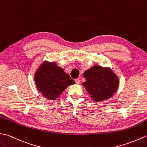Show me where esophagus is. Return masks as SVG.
<instances>
[{
    "label": "esophagus",
    "mask_w": 147,
    "mask_h": 147,
    "mask_svg": "<svg viewBox=\"0 0 147 147\" xmlns=\"http://www.w3.org/2000/svg\"><path fill=\"white\" fill-rule=\"evenodd\" d=\"M75 81H76V84H80V79H76V80H75Z\"/></svg>",
    "instance_id": "34e87169"
}]
</instances>
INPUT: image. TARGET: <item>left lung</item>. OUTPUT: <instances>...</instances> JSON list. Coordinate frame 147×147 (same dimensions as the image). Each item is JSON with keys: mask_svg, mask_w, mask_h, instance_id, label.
Returning <instances> with one entry per match:
<instances>
[{"mask_svg": "<svg viewBox=\"0 0 147 147\" xmlns=\"http://www.w3.org/2000/svg\"><path fill=\"white\" fill-rule=\"evenodd\" d=\"M86 82L83 86L96 102L106 100L111 97L118 89V77L108 68L95 65L84 74Z\"/></svg>", "mask_w": 147, "mask_h": 147, "instance_id": "obj_1", "label": "left lung"}]
</instances>
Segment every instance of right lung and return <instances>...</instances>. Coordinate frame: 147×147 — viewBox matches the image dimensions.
Listing matches in <instances>:
<instances>
[{
	"label": "right lung",
	"mask_w": 147,
	"mask_h": 147,
	"mask_svg": "<svg viewBox=\"0 0 147 147\" xmlns=\"http://www.w3.org/2000/svg\"><path fill=\"white\" fill-rule=\"evenodd\" d=\"M38 90L46 98L55 100L70 85L76 84L55 63L43 62L34 75Z\"/></svg>",
	"instance_id": "right-lung-1"
}]
</instances>
